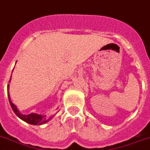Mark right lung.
<instances>
[{"label":"right lung","mask_w":150,"mask_h":150,"mask_svg":"<svg viewBox=\"0 0 150 150\" xmlns=\"http://www.w3.org/2000/svg\"><path fill=\"white\" fill-rule=\"evenodd\" d=\"M11 78L10 79L9 82L11 81ZM7 96H8L9 99V102H10V104H11V108L13 109V112L15 113V114L20 119H21L22 120L25 121L27 124H32V125H42V124H46L47 122L50 121L52 118L53 117V116H51L50 117H46V115L43 116L41 115V114H36V113H31L30 114H27V115H25V114H21V111L17 109V106L13 104L12 101H11V97H10V93H9V84L7 85Z\"/></svg>","instance_id":"add662e5"}]
</instances>
